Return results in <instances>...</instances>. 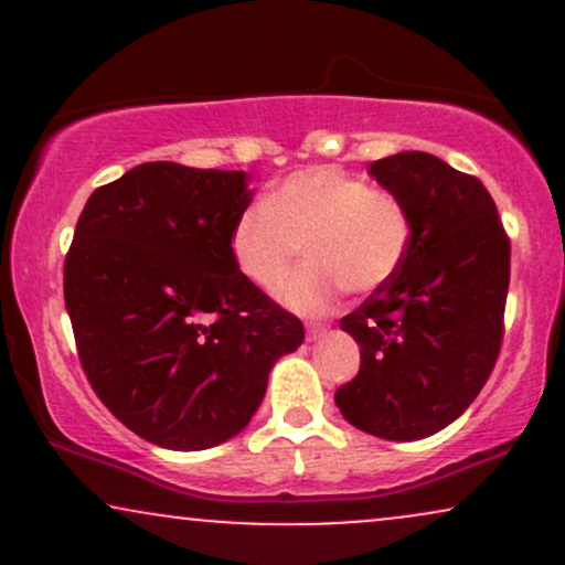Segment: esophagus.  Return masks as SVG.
<instances>
[{
  "instance_id": "1",
  "label": "esophagus",
  "mask_w": 565,
  "mask_h": 565,
  "mask_svg": "<svg viewBox=\"0 0 565 565\" xmlns=\"http://www.w3.org/2000/svg\"><path fill=\"white\" fill-rule=\"evenodd\" d=\"M327 332H329L327 327H321V323H313V327H308V340L310 342L321 340V337H327Z\"/></svg>"
}]
</instances>
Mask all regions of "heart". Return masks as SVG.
<instances>
[{
	"instance_id": "obj_1",
	"label": "heart",
	"mask_w": 565,
	"mask_h": 565,
	"mask_svg": "<svg viewBox=\"0 0 565 565\" xmlns=\"http://www.w3.org/2000/svg\"><path fill=\"white\" fill-rule=\"evenodd\" d=\"M408 244L412 220L401 199L329 164L291 172L231 228L238 274L263 291L281 287L302 246V270L281 291L300 316L327 313L342 287L372 291L391 281Z\"/></svg>"
}]
</instances>
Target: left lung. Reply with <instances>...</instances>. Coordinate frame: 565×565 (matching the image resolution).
I'll use <instances>...</instances> for the list:
<instances>
[{
	"instance_id": "obj_1",
	"label": "left lung",
	"mask_w": 565,
	"mask_h": 565,
	"mask_svg": "<svg viewBox=\"0 0 565 565\" xmlns=\"http://www.w3.org/2000/svg\"><path fill=\"white\" fill-rule=\"evenodd\" d=\"M369 174L406 206L412 244L398 274L340 321L361 369L334 404L369 436L419 440L451 425L494 369L510 242L481 180L433 153H395Z\"/></svg>"
}]
</instances>
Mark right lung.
Listing matches in <instances>:
<instances>
[{"label":"right lung","instance_id":"obj_1","mask_svg":"<svg viewBox=\"0 0 565 565\" xmlns=\"http://www.w3.org/2000/svg\"><path fill=\"white\" fill-rule=\"evenodd\" d=\"M249 174L148 161L97 188L63 295L89 385L148 444L201 451L238 436L300 319L238 274L231 228Z\"/></svg>","mask_w":565,"mask_h":565}]
</instances>
